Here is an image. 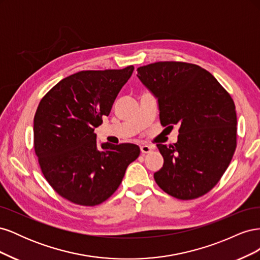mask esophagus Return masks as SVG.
<instances>
[{
	"instance_id": "obj_1",
	"label": "esophagus",
	"mask_w": 260,
	"mask_h": 260,
	"mask_svg": "<svg viewBox=\"0 0 260 260\" xmlns=\"http://www.w3.org/2000/svg\"><path fill=\"white\" fill-rule=\"evenodd\" d=\"M140 149H141V153H142V154H147V153L152 151V146L143 144V145H140Z\"/></svg>"
}]
</instances>
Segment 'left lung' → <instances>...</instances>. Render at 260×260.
<instances>
[{
  "mask_svg": "<svg viewBox=\"0 0 260 260\" xmlns=\"http://www.w3.org/2000/svg\"><path fill=\"white\" fill-rule=\"evenodd\" d=\"M138 78L158 101L164 127L179 124L177 143L157 144L164 165L154 174L164 192L194 200L214 187L237 147V113L229 93L204 68L158 61L138 68Z\"/></svg>",
  "mask_w": 260,
  "mask_h": 260,
  "instance_id": "8db88e82",
  "label": "left lung"
}]
</instances>
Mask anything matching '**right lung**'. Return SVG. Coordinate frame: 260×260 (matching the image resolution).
<instances>
[{"instance_id": "1", "label": "right lung", "mask_w": 260, "mask_h": 260, "mask_svg": "<svg viewBox=\"0 0 260 260\" xmlns=\"http://www.w3.org/2000/svg\"><path fill=\"white\" fill-rule=\"evenodd\" d=\"M133 69L82 70L55 84L39 103L34 119L39 165L54 191L77 205L95 206L111 198L140 155L139 146L129 143L98 147L94 133Z\"/></svg>"}]
</instances>
